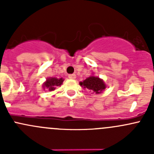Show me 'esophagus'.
<instances>
[{"mask_svg":"<svg viewBox=\"0 0 154 154\" xmlns=\"http://www.w3.org/2000/svg\"><path fill=\"white\" fill-rule=\"evenodd\" d=\"M68 78L71 79V80H74L76 78V74H71L68 75Z\"/></svg>","mask_w":154,"mask_h":154,"instance_id":"34e87169","label":"esophagus"}]
</instances>
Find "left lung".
Segmentation results:
<instances>
[{
    "instance_id": "1",
    "label": "left lung",
    "mask_w": 154,
    "mask_h": 154,
    "mask_svg": "<svg viewBox=\"0 0 154 154\" xmlns=\"http://www.w3.org/2000/svg\"><path fill=\"white\" fill-rule=\"evenodd\" d=\"M80 85L84 88H88L94 94H100L106 88V84L102 79L98 77L91 76L87 77L83 82H80Z\"/></svg>"
}]
</instances>
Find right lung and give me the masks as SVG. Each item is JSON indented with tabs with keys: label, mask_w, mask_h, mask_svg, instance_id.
Segmentation results:
<instances>
[{
	"label": "right lung",
	"mask_w": 154,
	"mask_h": 154,
	"mask_svg": "<svg viewBox=\"0 0 154 154\" xmlns=\"http://www.w3.org/2000/svg\"><path fill=\"white\" fill-rule=\"evenodd\" d=\"M63 78H57V77H50L46 80V81L43 83L44 89H47L48 91H54L57 86H60L63 84Z\"/></svg>",
	"instance_id": "right-lung-1"
}]
</instances>
